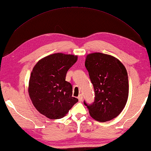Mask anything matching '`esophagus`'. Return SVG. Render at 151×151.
<instances>
[{"mask_svg":"<svg viewBox=\"0 0 151 151\" xmlns=\"http://www.w3.org/2000/svg\"><path fill=\"white\" fill-rule=\"evenodd\" d=\"M83 95L82 94H80L78 96V101L79 102H82V100H83Z\"/></svg>","mask_w":151,"mask_h":151,"instance_id":"obj_1","label":"esophagus"}]
</instances>
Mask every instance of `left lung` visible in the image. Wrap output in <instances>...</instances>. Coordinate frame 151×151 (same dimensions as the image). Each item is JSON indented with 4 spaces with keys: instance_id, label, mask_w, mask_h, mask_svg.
<instances>
[{
    "instance_id": "obj_1",
    "label": "left lung",
    "mask_w": 151,
    "mask_h": 151,
    "mask_svg": "<svg viewBox=\"0 0 151 151\" xmlns=\"http://www.w3.org/2000/svg\"><path fill=\"white\" fill-rule=\"evenodd\" d=\"M85 67L94 90V101L84 104L92 117L105 122L121 113L127 103L129 81L125 67L118 59L109 55H88Z\"/></svg>"
}]
</instances>
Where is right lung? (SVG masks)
Listing matches in <instances>:
<instances>
[{"label": "right lung", "instance_id": "obj_1", "mask_svg": "<svg viewBox=\"0 0 151 151\" xmlns=\"http://www.w3.org/2000/svg\"><path fill=\"white\" fill-rule=\"evenodd\" d=\"M77 57L55 53L35 65L29 82L28 92L37 110L49 119H61L78 102L72 96L73 86L65 81L68 70Z\"/></svg>", "mask_w": 151, "mask_h": 151}]
</instances>
